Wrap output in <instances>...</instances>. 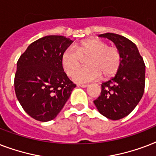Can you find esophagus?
Wrapping results in <instances>:
<instances>
[{
	"label": "esophagus",
	"mask_w": 156,
	"mask_h": 156,
	"mask_svg": "<svg viewBox=\"0 0 156 156\" xmlns=\"http://www.w3.org/2000/svg\"><path fill=\"white\" fill-rule=\"evenodd\" d=\"M88 86L87 84H80V85H78V87H83V88H86V87H87Z\"/></svg>",
	"instance_id": "34e87169"
}]
</instances>
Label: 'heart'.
I'll return each instance as SVG.
<instances>
[{"label": "heart", "instance_id": "obj_1", "mask_svg": "<svg viewBox=\"0 0 156 156\" xmlns=\"http://www.w3.org/2000/svg\"><path fill=\"white\" fill-rule=\"evenodd\" d=\"M73 48H67L61 56L62 68L68 75L80 65L81 58L88 56L85 68L79 69L72 79L77 83H87L99 80L102 74L110 78L118 71L121 66V54L114 47H109L105 41L94 38L78 43Z\"/></svg>", "mask_w": 156, "mask_h": 156}]
</instances>
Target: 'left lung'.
Returning <instances> with one entry per match:
<instances>
[{
  "label": "left lung",
  "mask_w": 156,
  "mask_h": 156,
  "mask_svg": "<svg viewBox=\"0 0 156 156\" xmlns=\"http://www.w3.org/2000/svg\"><path fill=\"white\" fill-rule=\"evenodd\" d=\"M99 36L115 44L121 54V66L113 78L102 83L100 95L94 104L103 116L119 120L128 116L143 97L146 66L137 46L127 38L114 33Z\"/></svg>",
  "instance_id": "obj_1"
}]
</instances>
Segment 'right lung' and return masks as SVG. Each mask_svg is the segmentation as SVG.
Instances as JSON below:
<instances>
[{
	"instance_id": "right-lung-1",
	"label": "right lung",
	"mask_w": 156,
	"mask_h": 156,
	"mask_svg": "<svg viewBox=\"0 0 156 156\" xmlns=\"http://www.w3.org/2000/svg\"><path fill=\"white\" fill-rule=\"evenodd\" d=\"M73 41L61 35H48L30 44L17 63L16 96L32 118L48 121L56 117L76 85L64 72L61 56Z\"/></svg>"
}]
</instances>
